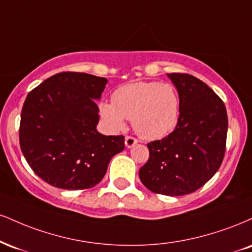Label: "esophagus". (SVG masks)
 <instances>
[{
    "instance_id": "34e87169",
    "label": "esophagus",
    "mask_w": 252,
    "mask_h": 252,
    "mask_svg": "<svg viewBox=\"0 0 252 252\" xmlns=\"http://www.w3.org/2000/svg\"><path fill=\"white\" fill-rule=\"evenodd\" d=\"M124 143H126V148H132L134 145L137 144V139L131 137V136H126V141H124Z\"/></svg>"
}]
</instances>
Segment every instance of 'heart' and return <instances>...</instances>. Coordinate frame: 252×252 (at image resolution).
Here are the masks:
<instances>
[{"label": "heart", "mask_w": 252, "mask_h": 252, "mask_svg": "<svg viewBox=\"0 0 252 252\" xmlns=\"http://www.w3.org/2000/svg\"><path fill=\"white\" fill-rule=\"evenodd\" d=\"M99 115L108 129L120 131L132 120L135 132L144 139L169 135L180 117V97L169 83L137 82L118 88L113 103L101 102Z\"/></svg>", "instance_id": "1"}]
</instances>
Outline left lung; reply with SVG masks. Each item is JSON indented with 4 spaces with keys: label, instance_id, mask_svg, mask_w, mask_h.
I'll return each mask as SVG.
<instances>
[{
    "label": "left lung",
    "instance_id": "1",
    "mask_svg": "<svg viewBox=\"0 0 252 252\" xmlns=\"http://www.w3.org/2000/svg\"><path fill=\"white\" fill-rule=\"evenodd\" d=\"M180 97V117L171 134L148 144L149 159L139 178L150 191L183 196L204 186L225 153L228 115L210 87L195 76L168 74Z\"/></svg>",
    "mask_w": 252,
    "mask_h": 252
}]
</instances>
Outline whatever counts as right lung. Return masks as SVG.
I'll list each match as a JSON object with an SVG mask.
<instances>
[{"label":"right lung","instance_id":"add662e5","mask_svg":"<svg viewBox=\"0 0 252 252\" xmlns=\"http://www.w3.org/2000/svg\"><path fill=\"white\" fill-rule=\"evenodd\" d=\"M108 80L84 72H60L42 82L24 101L20 145L30 168L64 190L95 187L124 137L97 131L96 102Z\"/></svg>","mask_w":252,"mask_h":252}]
</instances>
